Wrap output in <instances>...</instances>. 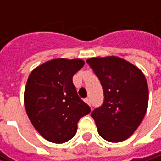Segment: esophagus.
Listing matches in <instances>:
<instances>
[{
  "mask_svg": "<svg viewBox=\"0 0 161 161\" xmlns=\"http://www.w3.org/2000/svg\"><path fill=\"white\" fill-rule=\"evenodd\" d=\"M85 103H87L88 105H90V99H88V98L85 99Z\"/></svg>",
  "mask_w": 161,
  "mask_h": 161,
  "instance_id": "34e87169",
  "label": "esophagus"
}]
</instances>
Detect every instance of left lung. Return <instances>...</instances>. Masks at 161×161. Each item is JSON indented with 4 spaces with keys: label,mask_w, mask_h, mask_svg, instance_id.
<instances>
[{
    "label": "left lung",
    "mask_w": 161,
    "mask_h": 161,
    "mask_svg": "<svg viewBox=\"0 0 161 161\" xmlns=\"http://www.w3.org/2000/svg\"><path fill=\"white\" fill-rule=\"evenodd\" d=\"M101 81L104 100L91 113L104 140L128 139L141 124L148 105V86L144 74L130 62L114 57L86 60Z\"/></svg>",
    "instance_id": "left-lung-1"
}]
</instances>
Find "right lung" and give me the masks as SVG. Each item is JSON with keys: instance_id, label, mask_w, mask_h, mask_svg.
<instances>
[{"instance_id": "1", "label": "right lung", "mask_w": 161, "mask_h": 161, "mask_svg": "<svg viewBox=\"0 0 161 161\" xmlns=\"http://www.w3.org/2000/svg\"><path fill=\"white\" fill-rule=\"evenodd\" d=\"M84 64L79 58H56L29 75L24 92L26 112L35 130L51 143L71 140L79 119L90 112L73 83V76Z\"/></svg>"}]
</instances>
